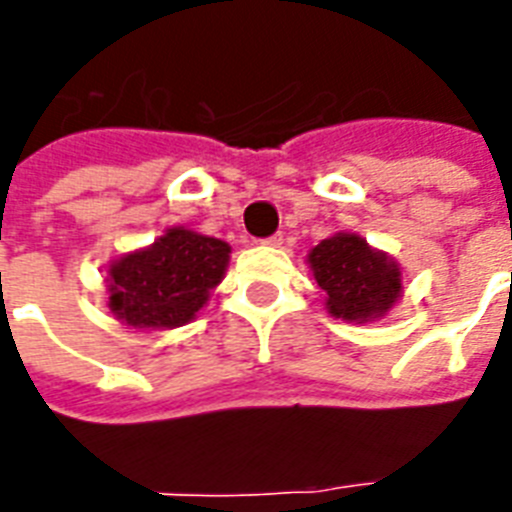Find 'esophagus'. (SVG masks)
Returning a JSON list of instances; mask_svg holds the SVG:
<instances>
[{
    "mask_svg": "<svg viewBox=\"0 0 512 512\" xmlns=\"http://www.w3.org/2000/svg\"><path fill=\"white\" fill-rule=\"evenodd\" d=\"M260 244H263V247H279V244H281V233H276V236H268V239H263V241H260Z\"/></svg>",
    "mask_w": 512,
    "mask_h": 512,
    "instance_id": "1",
    "label": "esophagus"
}]
</instances>
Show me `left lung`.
Returning <instances> with one entry per match:
<instances>
[{
  "label": "left lung",
  "instance_id": "1",
  "mask_svg": "<svg viewBox=\"0 0 512 512\" xmlns=\"http://www.w3.org/2000/svg\"><path fill=\"white\" fill-rule=\"evenodd\" d=\"M308 265L327 292V311L348 324L380 321L404 295L401 265L358 233L340 231L319 241L308 252Z\"/></svg>",
  "mask_w": 512,
  "mask_h": 512
}]
</instances>
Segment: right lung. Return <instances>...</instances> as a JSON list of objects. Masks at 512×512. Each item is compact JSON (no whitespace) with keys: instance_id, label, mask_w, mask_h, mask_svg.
<instances>
[{"instance_id":"add662e5","label":"right lung","mask_w":512,"mask_h":512,"mask_svg":"<svg viewBox=\"0 0 512 512\" xmlns=\"http://www.w3.org/2000/svg\"><path fill=\"white\" fill-rule=\"evenodd\" d=\"M231 244L172 225L143 249L106 265L108 308L130 329H175L196 319L223 281Z\"/></svg>"}]
</instances>
